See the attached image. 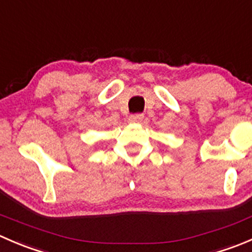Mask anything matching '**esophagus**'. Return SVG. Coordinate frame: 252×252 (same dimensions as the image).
<instances>
[{"instance_id":"obj_1","label":"esophagus","mask_w":252,"mask_h":252,"mask_svg":"<svg viewBox=\"0 0 252 252\" xmlns=\"http://www.w3.org/2000/svg\"><path fill=\"white\" fill-rule=\"evenodd\" d=\"M144 119V114H130L129 116V123L138 124Z\"/></svg>"}]
</instances>
